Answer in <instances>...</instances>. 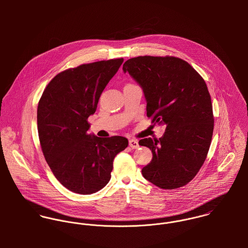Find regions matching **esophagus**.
<instances>
[{
    "mask_svg": "<svg viewBox=\"0 0 248 248\" xmlns=\"http://www.w3.org/2000/svg\"><path fill=\"white\" fill-rule=\"evenodd\" d=\"M129 146H130L132 149H138V148L140 147L139 142L137 141V140H129Z\"/></svg>",
    "mask_w": 248,
    "mask_h": 248,
    "instance_id": "34e87169",
    "label": "esophagus"
}]
</instances>
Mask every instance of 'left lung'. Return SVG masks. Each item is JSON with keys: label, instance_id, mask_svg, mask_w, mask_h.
Returning <instances> with one entry per match:
<instances>
[{"label": "left lung", "instance_id": "left-lung-1", "mask_svg": "<svg viewBox=\"0 0 248 248\" xmlns=\"http://www.w3.org/2000/svg\"><path fill=\"white\" fill-rule=\"evenodd\" d=\"M123 71L141 87L147 116L166 128L159 140H140L153 153L143 177L161 189L186 185L204 163L212 140V103L205 81L186 61L173 56L131 58Z\"/></svg>", "mask_w": 248, "mask_h": 248}]
</instances>
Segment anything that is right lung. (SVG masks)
<instances>
[{"mask_svg": "<svg viewBox=\"0 0 248 248\" xmlns=\"http://www.w3.org/2000/svg\"><path fill=\"white\" fill-rule=\"evenodd\" d=\"M123 61H99L62 71L40 98L37 126L44 156L53 175L71 192L91 195L101 190L110 179L115 155L128 146L123 137L88 134V118Z\"/></svg>", "mask_w": 248, "mask_h": 248, "instance_id": "add662e5", "label": "right lung"}]
</instances>
